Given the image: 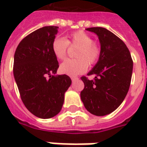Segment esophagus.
Instances as JSON below:
<instances>
[{"label": "esophagus", "instance_id": "obj_1", "mask_svg": "<svg viewBox=\"0 0 147 147\" xmlns=\"http://www.w3.org/2000/svg\"><path fill=\"white\" fill-rule=\"evenodd\" d=\"M71 79L72 82H75V81H76L78 80V78H76V77H71Z\"/></svg>", "mask_w": 147, "mask_h": 147}]
</instances>
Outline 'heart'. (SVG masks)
<instances>
[{"label":"heart","instance_id":"obj_1","mask_svg":"<svg viewBox=\"0 0 147 147\" xmlns=\"http://www.w3.org/2000/svg\"><path fill=\"white\" fill-rule=\"evenodd\" d=\"M71 47H78L76 51V59H68L60 66V71L70 76H75L85 72L90 64H96L101 56V47L93 42L92 37L83 30L75 31L68 34L66 38L57 37L52 42V51L55 57L62 61L66 58Z\"/></svg>","mask_w":147,"mask_h":147}]
</instances>
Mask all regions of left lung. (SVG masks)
Segmentation results:
<instances>
[{"label":"left lung","mask_w":147,"mask_h":147,"mask_svg":"<svg viewBox=\"0 0 147 147\" xmlns=\"http://www.w3.org/2000/svg\"><path fill=\"white\" fill-rule=\"evenodd\" d=\"M96 34L101 44V56L88 76L81 77L84 89L80 93L86 110L95 116H105L116 110L125 98L132 76L133 61L128 49L117 35L104 27L86 29Z\"/></svg>","instance_id":"1"}]
</instances>
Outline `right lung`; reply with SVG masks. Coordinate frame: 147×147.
Masks as SVG:
<instances>
[{"mask_svg": "<svg viewBox=\"0 0 147 147\" xmlns=\"http://www.w3.org/2000/svg\"><path fill=\"white\" fill-rule=\"evenodd\" d=\"M58 28L47 26L34 30L20 42L14 55L13 74L21 99L31 113L42 119L61 112L64 93L71 84L67 75H56L59 64L52 42Z\"/></svg>", "mask_w": 147, "mask_h": 147, "instance_id": "1", "label": "right lung"}]
</instances>
